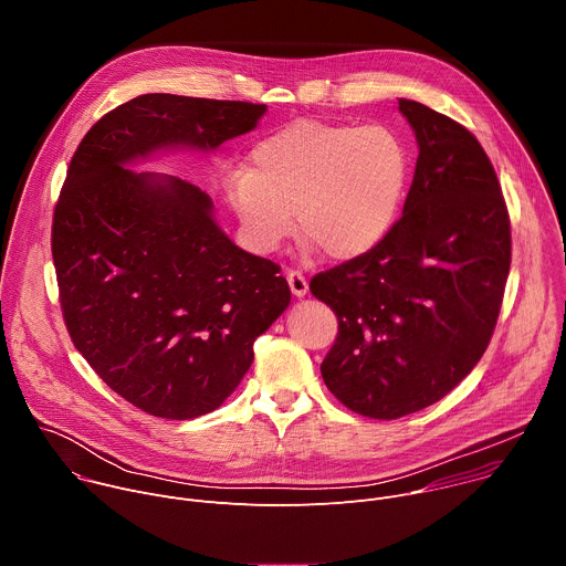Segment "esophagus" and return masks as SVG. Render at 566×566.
<instances>
[{"label":"esophagus","mask_w":566,"mask_h":566,"mask_svg":"<svg viewBox=\"0 0 566 566\" xmlns=\"http://www.w3.org/2000/svg\"><path fill=\"white\" fill-rule=\"evenodd\" d=\"M286 280H289L291 293H293L295 297H304V295H306L308 282H306V277H304L300 271H289V273H286Z\"/></svg>","instance_id":"34e87169"}]
</instances>
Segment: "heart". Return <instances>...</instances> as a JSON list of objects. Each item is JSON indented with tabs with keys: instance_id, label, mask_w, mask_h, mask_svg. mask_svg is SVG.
Segmentation results:
<instances>
[{
	"instance_id": "obj_1",
	"label": "heart",
	"mask_w": 566,
	"mask_h": 566,
	"mask_svg": "<svg viewBox=\"0 0 566 566\" xmlns=\"http://www.w3.org/2000/svg\"><path fill=\"white\" fill-rule=\"evenodd\" d=\"M410 172V149L394 129L304 118L264 136L251 168L226 177V195L258 253L282 244L295 212L302 237L349 262L389 234Z\"/></svg>"
}]
</instances>
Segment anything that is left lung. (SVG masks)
<instances>
[{
  "label": "left lung",
  "mask_w": 566,
  "mask_h": 566,
  "mask_svg": "<svg viewBox=\"0 0 566 566\" xmlns=\"http://www.w3.org/2000/svg\"><path fill=\"white\" fill-rule=\"evenodd\" d=\"M417 134L415 179L380 244L317 273L338 315L319 365L356 415L394 421L454 389L486 352L511 269V219L491 158L457 120L398 101Z\"/></svg>",
  "instance_id": "left-lung-1"
}]
</instances>
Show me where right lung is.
<instances>
[{
    "instance_id": "right-lung-1",
    "label": "right lung",
    "mask_w": 566,
    "mask_h": 566,
    "mask_svg": "<svg viewBox=\"0 0 566 566\" xmlns=\"http://www.w3.org/2000/svg\"><path fill=\"white\" fill-rule=\"evenodd\" d=\"M264 112L145 94L105 114L69 164L51 228L64 325L94 371L151 417L217 410L291 289L275 262L232 244L199 186L125 166L164 147L214 149Z\"/></svg>"
}]
</instances>
